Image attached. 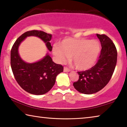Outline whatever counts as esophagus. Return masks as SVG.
<instances>
[{
  "mask_svg": "<svg viewBox=\"0 0 127 127\" xmlns=\"http://www.w3.org/2000/svg\"><path fill=\"white\" fill-rule=\"evenodd\" d=\"M63 71H64V72H68L71 71V70L68 68H67V67H64Z\"/></svg>",
  "mask_w": 127,
  "mask_h": 127,
  "instance_id": "esophagus-1",
  "label": "esophagus"
}]
</instances>
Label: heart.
Listing matches in <instances>:
<instances>
[{
    "mask_svg": "<svg viewBox=\"0 0 127 127\" xmlns=\"http://www.w3.org/2000/svg\"><path fill=\"white\" fill-rule=\"evenodd\" d=\"M100 45L95 40L67 38L53 48V54L59 63H64L68 57L76 68L86 71L91 68L97 60L100 52Z\"/></svg>",
    "mask_w": 127,
    "mask_h": 127,
    "instance_id": "b5f03b06",
    "label": "heart"
}]
</instances>
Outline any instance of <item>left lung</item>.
Returning a JSON list of instances; mask_svg holds the SVG:
<instances>
[{
  "label": "left lung",
  "instance_id": "obj_1",
  "mask_svg": "<svg viewBox=\"0 0 127 127\" xmlns=\"http://www.w3.org/2000/svg\"><path fill=\"white\" fill-rule=\"evenodd\" d=\"M96 35L102 48L97 63L88 70L77 72L79 80L73 84L82 94H93L102 90L110 80L116 65L118 52L113 41L105 35Z\"/></svg>",
  "mask_w": 127,
  "mask_h": 127
}]
</instances>
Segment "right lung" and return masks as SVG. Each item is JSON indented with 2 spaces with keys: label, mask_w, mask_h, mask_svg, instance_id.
Instances as JSON below:
<instances>
[{
  "label": "right lung",
  "mask_w": 127,
  "mask_h": 127,
  "mask_svg": "<svg viewBox=\"0 0 127 127\" xmlns=\"http://www.w3.org/2000/svg\"><path fill=\"white\" fill-rule=\"evenodd\" d=\"M28 36L41 39L51 51L50 43L52 35L37 30L27 31L20 36L13 45L11 51V66L13 74L19 85L28 93L40 95L48 92L56 81L58 74L63 71V67L55 63L48 53L41 60L32 63L24 62L19 54V47Z\"/></svg>",
  "instance_id": "1"
}]
</instances>
